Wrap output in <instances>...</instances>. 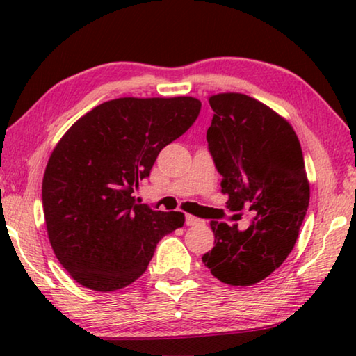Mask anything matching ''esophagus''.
<instances>
[{"label":"esophagus","instance_id":"34e87169","mask_svg":"<svg viewBox=\"0 0 356 356\" xmlns=\"http://www.w3.org/2000/svg\"><path fill=\"white\" fill-rule=\"evenodd\" d=\"M185 222L188 226H196V225H202V220H200V218H196V216H193V215H186L185 216Z\"/></svg>","mask_w":356,"mask_h":356}]
</instances>
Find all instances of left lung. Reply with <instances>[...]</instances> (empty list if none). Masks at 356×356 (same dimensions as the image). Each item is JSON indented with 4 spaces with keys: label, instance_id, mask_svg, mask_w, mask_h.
Listing matches in <instances>:
<instances>
[{
    "label": "left lung",
    "instance_id": "left-lung-1",
    "mask_svg": "<svg viewBox=\"0 0 356 356\" xmlns=\"http://www.w3.org/2000/svg\"><path fill=\"white\" fill-rule=\"evenodd\" d=\"M207 143L231 212L256 216L246 231L210 221L215 246L202 262L229 286H252L291 254L309 206V180L298 136L281 114L240 92L209 97Z\"/></svg>",
    "mask_w": 356,
    "mask_h": 356
}]
</instances>
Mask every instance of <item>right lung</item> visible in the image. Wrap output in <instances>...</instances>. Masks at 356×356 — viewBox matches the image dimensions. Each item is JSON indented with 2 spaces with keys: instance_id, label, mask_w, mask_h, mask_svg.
<instances>
[{
  "instance_id": "add662e5",
  "label": "right lung",
  "mask_w": 356,
  "mask_h": 356,
  "mask_svg": "<svg viewBox=\"0 0 356 356\" xmlns=\"http://www.w3.org/2000/svg\"><path fill=\"white\" fill-rule=\"evenodd\" d=\"M201 102L120 97L92 108L53 149L42 204L53 252L78 284L97 292L127 287L146 272L156 243L182 227L134 196L160 150L195 122Z\"/></svg>"
}]
</instances>
